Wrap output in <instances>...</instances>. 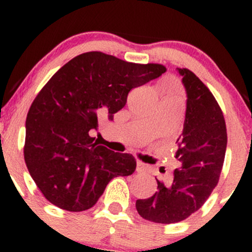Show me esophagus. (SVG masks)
Returning a JSON list of instances; mask_svg holds the SVG:
<instances>
[{"label": "esophagus", "instance_id": "34e87169", "mask_svg": "<svg viewBox=\"0 0 252 252\" xmlns=\"http://www.w3.org/2000/svg\"><path fill=\"white\" fill-rule=\"evenodd\" d=\"M146 171H147V167L145 166L144 163H142V162H140V161H138V163H136V172H138V173H146Z\"/></svg>", "mask_w": 252, "mask_h": 252}]
</instances>
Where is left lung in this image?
Instances as JSON below:
<instances>
[{"label": "left lung", "mask_w": 252, "mask_h": 252, "mask_svg": "<svg viewBox=\"0 0 252 252\" xmlns=\"http://www.w3.org/2000/svg\"><path fill=\"white\" fill-rule=\"evenodd\" d=\"M187 89V112L177 140L178 167L171 182L157 180V191L136 200L144 220L162 224L187 220L217 187L227 149L223 112L210 89L188 68H178Z\"/></svg>", "instance_id": "obj_1"}]
</instances>
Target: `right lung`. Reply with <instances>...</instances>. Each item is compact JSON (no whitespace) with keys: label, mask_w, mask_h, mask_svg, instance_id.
<instances>
[{"label":"right lung","mask_w":252,"mask_h":252,"mask_svg":"<svg viewBox=\"0 0 252 252\" xmlns=\"http://www.w3.org/2000/svg\"><path fill=\"white\" fill-rule=\"evenodd\" d=\"M158 63H131L98 51L58 69L28 112L24 159L46 200L62 210L93 207L114 177L134 173L130 154L108 150L94 136L98 121L126 106L134 88L166 72Z\"/></svg>","instance_id":"obj_1"}]
</instances>
